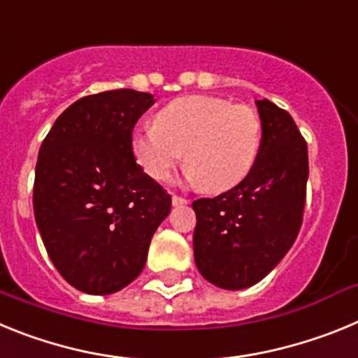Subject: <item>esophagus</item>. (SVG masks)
<instances>
[{
	"instance_id": "34e87169",
	"label": "esophagus",
	"mask_w": 358,
	"mask_h": 358,
	"mask_svg": "<svg viewBox=\"0 0 358 358\" xmlns=\"http://www.w3.org/2000/svg\"><path fill=\"white\" fill-rule=\"evenodd\" d=\"M173 206H182V204H188V199L181 197V195H172Z\"/></svg>"
}]
</instances>
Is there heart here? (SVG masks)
Instances as JSON below:
<instances>
[{"instance_id":"b5f03b06","label":"heart","mask_w":358,"mask_h":358,"mask_svg":"<svg viewBox=\"0 0 358 358\" xmlns=\"http://www.w3.org/2000/svg\"><path fill=\"white\" fill-rule=\"evenodd\" d=\"M131 145L154 181H166L185 156L189 179L218 194L240 185L255 166L262 118L243 103L192 94L166 103L156 115V125L134 131Z\"/></svg>"}]
</instances>
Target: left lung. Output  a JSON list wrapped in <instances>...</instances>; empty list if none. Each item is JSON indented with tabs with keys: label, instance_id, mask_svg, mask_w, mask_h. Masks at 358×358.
Returning a JSON list of instances; mask_svg holds the SVG:
<instances>
[{
	"label": "left lung",
	"instance_id": "obj_1",
	"mask_svg": "<svg viewBox=\"0 0 358 358\" xmlns=\"http://www.w3.org/2000/svg\"><path fill=\"white\" fill-rule=\"evenodd\" d=\"M262 147L249 176L213 199H197L194 255L210 283L240 290L264 280L301 229L308 148L296 122L267 98L256 100Z\"/></svg>",
	"mask_w": 358,
	"mask_h": 358
}]
</instances>
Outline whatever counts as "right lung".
I'll use <instances>...</instances> for the list:
<instances>
[{
	"mask_svg": "<svg viewBox=\"0 0 358 358\" xmlns=\"http://www.w3.org/2000/svg\"><path fill=\"white\" fill-rule=\"evenodd\" d=\"M150 93L113 90L68 107L39 148L34 215L69 285L106 296L140 276L172 197L136 163L132 129Z\"/></svg>",
	"mask_w": 358,
	"mask_h": 358,
	"instance_id": "right-lung-1",
	"label": "right lung"
}]
</instances>
